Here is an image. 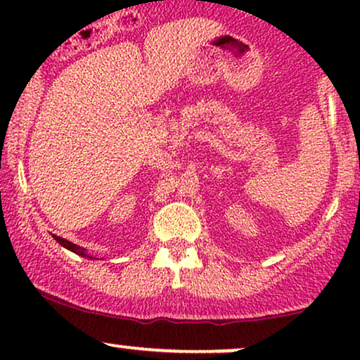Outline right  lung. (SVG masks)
<instances>
[{"mask_svg": "<svg viewBox=\"0 0 360 360\" xmlns=\"http://www.w3.org/2000/svg\"><path fill=\"white\" fill-rule=\"evenodd\" d=\"M52 237L56 238V240L59 242L60 245L64 247V249L71 250V252H74V254H77V255H82V257H86V259H96V257H93V255H89L88 252H86V249H82V247L76 245V243H72V242L65 240V238H62V237H57V235H52Z\"/></svg>", "mask_w": 360, "mask_h": 360, "instance_id": "1", "label": "right lung"}]
</instances>
